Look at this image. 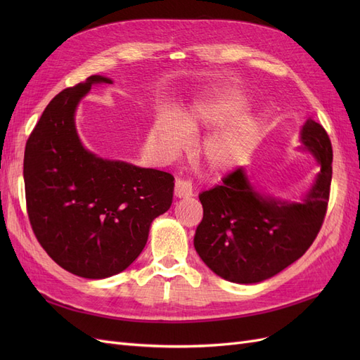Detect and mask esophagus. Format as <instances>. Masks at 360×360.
<instances>
[{
  "instance_id": "1",
  "label": "esophagus",
  "mask_w": 360,
  "mask_h": 360,
  "mask_svg": "<svg viewBox=\"0 0 360 360\" xmlns=\"http://www.w3.org/2000/svg\"><path fill=\"white\" fill-rule=\"evenodd\" d=\"M193 193L192 189V183L186 181V180H177L176 181V188H174V195L177 198H188Z\"/></svg>"
}]
</instances>
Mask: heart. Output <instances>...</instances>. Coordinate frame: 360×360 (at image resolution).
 <instances>
[{
	"instance_id": "obj_1",
	"label": "heart",
	"mask_w": 360,
	"mask_h": 360,
	"mask_svg": "<svg viewBox=\"0 0 360 360\" xmlns=\"http://www.w3.org/2000/svg\"><path fill=\"white\" fill-rule=\"evenodd\" d=\"M246 110L248 101L240 91L224 90L180 112L177 122L162 118L158 127L159 138L167 148L179 151L188 144L186 135L224 127L207 138L198 150L207 169L224 174L237 165L258 138L259 124L252 117L243 115Z\"/></svg>"
}]
</instances>
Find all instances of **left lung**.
Masks as SVG:
<instances>
[{
    "label": "left lung",
    "instance_id": "left-lung-1",
    "mask_svg": "<svg viewBox=\"0 0 360 360\" xmlns=\"http://www.w3.org/2000/svg\"><path fill=\"white\" fill-rule=\"evenodd\" d=\"M300 141L320 165L302 202L258 192L242 167L200 193L204 214L193 245L217 276L257 284L292 264L315 240L328 210L333 153L328 132L311 118L300 130Z\"/></svg>",
    "mask_w": 360,
    "mask_h": 360
}]
</instances>
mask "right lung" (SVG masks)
Returning <instances> with one entry per match:
<instances>
[{"label": "right lung", "instance_id": "right-lung-1", "mask_svg": "<svg viewBox=\"0 0 360 360\" xmlns=\"http://www.w3.org/2000/svg\"><path fill=\"white\" fill-rule=\"evenodd\" d=\"M93 84L112 81L93 75L49 102L27 141L24 181L30 224L46 254L76 276L103 279L143 252L151 222L171 207L174 177L82 146L75 111Z\"/></svg>", "mask_w": 360, "mask_h": 360}]
</instances>
